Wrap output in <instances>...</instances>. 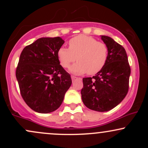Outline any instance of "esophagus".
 <instances>
[{"label": "esophagus", "mask_w": 148, "mask_h": 148, "mask_svg": "<svg viewBox=\"0 0 148 148\" xmlns=\"http://www.w3.org/2000/svg\"><path fill=\"white\" fill-rule=\"evenodd\" d=\"M71 77H72V81H74V80H76V79H77V78H76V76H71Z\"/></svg>", "instance_id": "1"}]
</instances>
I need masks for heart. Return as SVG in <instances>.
<instances>
[{"mask_svg":"<svg viewBox=\"0 0 148 148\" xmlns=\"http://www.w3.org/2000/svg\"><path fill=\"white\" fill-rule=\"evenodd\" d=\"M57 56L63 67H69L76 60L69 71L73 74H81L88 72L95 74L104 67L108 59V48L104 43L98 42L94 37L79 35L69 41V48L60 47Z\"/></svg>","mask_w":148,"mask_h":148,"instance_id":"heart-1","label":"heart"}]
</instances>
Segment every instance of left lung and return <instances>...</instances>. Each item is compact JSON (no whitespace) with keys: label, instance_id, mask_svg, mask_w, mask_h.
<instances>
[{"label":"left lung","instance_id":"1","mask_svg":"<svg viewBox=\"0 0 148 148\" xmlns=\"http://www.w3.org/2000/svg\"><path fill=\"white\" fill-rule=\"evenodd\" d=\"M108 48L106 63L92 76L83 79L81 98L90 109L106 112L121 102L129 90L131 69L125 49L111 37L101 35Z\"/></svg>","mask_w":148,"mask_h":148}]
</instances>
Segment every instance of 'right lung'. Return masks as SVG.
I'll use <instances>...</instances> for the list:
<instances>
[{
    "label": "right lung",
    "mask_w": 148,
    "mask_h": 148,
    "mask_svg": "<svg viewBox=\"0 0 148 148\" xmlns=\"http://www.w3.org/2000/svg\"><path fill=\"white\" fill-rule=\"evenodd\" d=\"M64 43L60 37H41L20 55L16 70L20 92L26 104L37 113L57 110L72 84L70 75L57 56Z\"/></svg>",
    "instance_id": "right-lung-1"
}]
</instances>
